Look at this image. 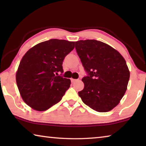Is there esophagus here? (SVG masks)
<instances>
[{"label": "esophagus", "instance_id": "34e87169", "mask_svg": "<svg viewBox=\"0 0 146 146\" xmlns=\"http://www.w3.org/2000/svg\"><path fill=\"white\" fill-rule=\"evenodd\" d=\"M76 80H76V79H73V78H71V82H76Z\"/></svg>", "mask_w": 146, "mask_h": 146}]
</instances>
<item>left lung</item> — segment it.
<instances>
[{
    "instance_id": "8db88e82",
    "label": "left lung",
    "mask_w": 146,
    "mask_h": 146,
    "mask_svg": "<svg viewBox=\"0 0 146 146\" xmlns=\"http://www.w3.org/2000/svg\"><path fill=\"white\" fill-rule=\"evenodd\" d=\"M75 49L88 73L79 91L83 102L98 112L116 107L127 90L129 71L121 54L112 47L96 40L75 42Z\"/></svg>"
}]
</instances>
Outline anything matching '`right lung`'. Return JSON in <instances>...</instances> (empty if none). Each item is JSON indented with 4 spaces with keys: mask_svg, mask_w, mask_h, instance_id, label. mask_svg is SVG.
<instances>
[{
    "mask_svg": "<svg viewBox=\"0 0 146 146\" xmlns=\"http://www.w3.org/2000/svg\"><path fill=\"white\" fill-rule=\"evenodd\" d=\"M74 48L75 42L50 39L27 51L16 73L20 94L27 105L43 111L62 99L71 80L58 73H63L64 59Z\"/></svg>",
    "mask_w": 146,
    "mask_h": 146,
    "instance_id": "add662e5",
    "label": "right lung"
}]
</instances>
